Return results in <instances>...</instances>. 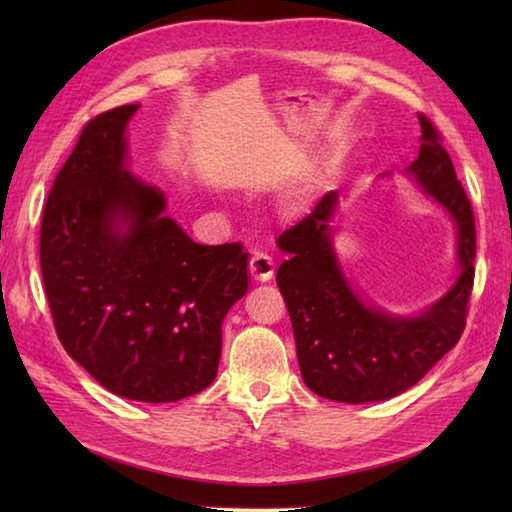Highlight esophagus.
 Instances as JSON below:
<instances>
[{"mask_svg": "<svg viewBox=\"0 0 512 512\" xmlns=\"http://www.w3.org/2000/svg\"><path fill=\"white\" fill-rule=\"evenodd\" d=\"M275 275V259L270 257L268 253H262V250H255L253 255H250V277L259 284H264V281H270Z\"/></svg>", "mask_w": 512, "mask_h": 512, "instance_id": "1", "label": "esophagus"}]
</instances>
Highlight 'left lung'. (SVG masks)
<instances>
[{
	"instance_id": "obj_1",
	"label": "left lung",
	"mask_w": 512,
	"mask_h": 512,
	"mask_svg": "<svg viewBox=\"0 0 512 512\" xmlns=\"http://www.w3.org/2000/svg\"><path fill=\"white\" fill-rule=\"evenodd\" d=\"M418 121L420 154L405 173L442 206L455 228L458 277L440 299L420 312L398 314L352 286L332 239L343 202L336 191L277 237V246L288 255L277 270V286L290 314L301 378L321 398L350 405L396 398L462 336L475 275L473 211L438 132L427 116L418 114Z\"/></svg>"
}]
</instances>
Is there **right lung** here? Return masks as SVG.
<instances>
[{"mask_svg": "<svg viewBox=\"0 0 512 512\" xmlns=\"http://www.w3.org/2000/svg\"><path fill=\"white\" fill-rule=\"evenodd\" d=\"M138 107L85 125L43 209L41 275L59 341L96 383L127 400L176 402L217 376L248 253L195 244L165 215V193L129 171Z\"/></svg>", "mask_w": 512, "mask_h": 512, "instance_id": "add662e5", "label": "right lung"}]
</instances>
